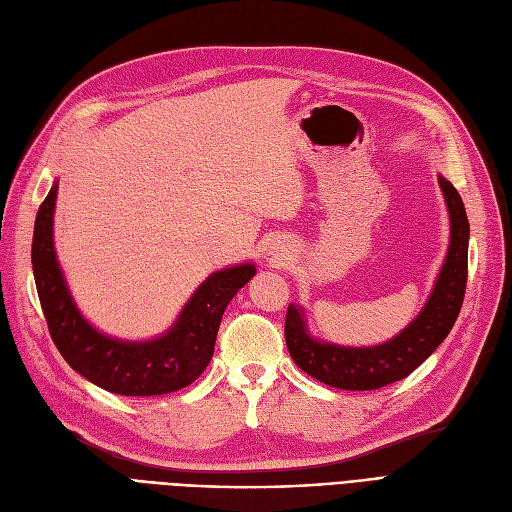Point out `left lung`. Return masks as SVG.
Wrapping results in <instances>:
<instances>
[{
	"label": "left lung",
	"instance_id": "8db88e82",
	"mask_svg": "<svg viewBox=\"0 0 512 512\" xmlns=\"http://www.w3.org/2000/svg\"><path fill=\"white\" fill-rule=\"evenodd\" d=\"M438 184L449 209V250L424 309L394 339L373 347L317 341L307 330L303 307L290 303L286 313L288 351L296 366L313 379L339 390H379L409 377L447 339L464 303L470 224L460 192L443 175H438Z\"/></svg>",
	"mask_w": 512,
	"mask_h": 512
}]
</instances>
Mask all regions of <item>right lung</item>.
<instances>
[{
    "mask_svg": "<svg viewBox=\"0 0 512 512\" xmlns=\"http://www.w3.org/2000/svg\"><path fill=\"white\" fill-rule=\"evenodd\" d=\"M59 182L52 184L33 226L31 264L50 337L84 379L120 396H161L195 381L214 356L226 305L256 275L252 262L211 273L190 296L175 324L152 341H120L84 320L59 267L52 216Z\"/></svg>",
    "mask_w": 512,
    "mask_h": 512,
    "instance_id": "1",
    "label": "right lung"
}]
</instances>
